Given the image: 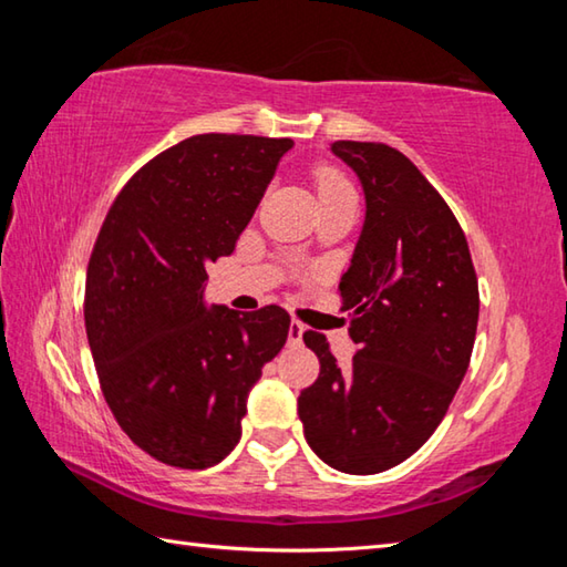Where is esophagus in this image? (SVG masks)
Returning <instances> with one entry per match:
<instances>
[{
    "instance_id": "34e87169",
    "label": "esophagus",
    "mask_w": 567,
    "mask_h": 567,
    "mask_svg": "<svg viewBox=\"0 0 567 567\" xmlns=\"http://www.w3.org/2000/svg\"><path fill=\"white\" fill-rule=\"evenodd\" d=\"M302 332H305V324L300 320H292L290 322V332H287V342H290L292 348H295V344H300L302 342Z\"/></svg>"
}]
</instances>
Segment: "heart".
<instances>
[{
    "label": "heart",
    "instance_id": "obj_1",
    "mask_svg": "<svg viewBox=\"0 0 567 567\" xmlns=\"http://www.w3.org/2000/svg\"><path fill=\"white\" fill-rule=\"evenodd\" d=\"M315 185H318V195L330 197V195H340V192H352L350 182L344 179L342 172L332 169V167H320L315 172Z\"/></svg>",
    "mask_w": 567,
    "mask_h": 567
}]
</instances>
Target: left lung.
Returning <instances> with one entry per match:
<instances>
[{
	"mask_svg": "<svg viewBox=\"0 0 567 567\" xmlns=\"http://www.w3.org/2000/svg\"><path fill=\"white\" fill-rule=\"evenodd\" d=\"M364 192V225L340 280L358 344L338 368L320 332L302 340L320 378L297 398L305 440L322 463L375 475L435 433L473 354L480 295L463 227L395 147L332 142Z\"/></svg>",
	"mask_w": 567,
	"mask_h": 567,
	"instance_id": "8db88e82",
	"label": "left lung"
}]
</instances>
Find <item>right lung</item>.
I'll list each match as a JSON object with an SVG mask.
<instances>
[{
	"label": "right lung",
	"mask_w": 567,
	"mask_h": 567,
	"mask_svg": "<svg viewBox=\"0 0 567 567\" xmlns=\"http://www.w3.org/2000/svg\"><path fill=\"white\" fill-rule=\"evenodd\" d=\"M292 140L195 134L150 159L94 243L84 324L102 395L137 447L205 470L233 453L247 395L290 315L205 305L207 265L233 255Z\"/></svg>",
	"instance_id": "add662e5"
}]
</instances>
